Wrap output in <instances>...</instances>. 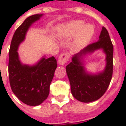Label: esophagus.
<instances>
[{
  "instance_id": "obj_1",
  "label": "esophagus",
  "mask_w": 126,
  "mask_h": 126,
  "mask_svg": "<svg viewBox=\"0 0 126 126\" xmlns=\"http://www.w3.org/2000/svg\"><path fill=\"white\" fill-rule=\"evenodd\" d=\"M69 59V53L64 52L59 56V57L58 59V62L60 65H64L68 61Z\"/></svg>"
}]
</instances>
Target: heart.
<instances>
[{
	"instance_id": "b5f03b06",
	"label": "heart",
	"mask_w": 126,
	"mask_h": 126,
	"mask_svg": "<svg viewBox=\"0 0 126 126\" xmlns=\"http://www.w3.org/2000/svg\"><path fill=\"white\" fill-rule=\"evenodd\" d=\"M78 32L76 42L77 44H83L92 37L94 28L89 24L84 26L82 21H73L61 26L59 30V35L60 37H69L76 35Z\"/></svg>"
}]
</instances>
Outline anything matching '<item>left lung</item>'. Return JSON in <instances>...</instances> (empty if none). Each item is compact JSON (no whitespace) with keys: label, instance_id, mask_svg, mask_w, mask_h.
<instances>
[{"label":"left lung","instance_id":"1","mask_svg":"<svg viewBox=\"0 0 126 126\" xmlns=\"http://www.w3.org/2000/svg\"><path fill=\"white\" fill-rule=\"evenodd\" d=\"M103 49L107 57V65L104 72L97 75L87 74L80 61L82 55L95 49ZM113 46L108 31L103 27L98 41L88 45L72 57V61L66 66L71 94L77 100L90 103L99 99L110 84L113 67Z\"/></svg>","mask_w":126,"mask_h":126}]
</instances>
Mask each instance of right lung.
<instances>
[{
  "label": "right lung",
  "mask_w": 126,
  "mask_h": 126,
  "mask_svg": "<svg viewBox=\"0 0 126 126\" xmlns=\"http://www.w3.org/2000/svg\"><path fill=\"white\" fill-rule=\"evenodd\" d=\"M42 15L36 14L26 18L15 32L9 52V76L11 90L21 102L30 106L39 105L47 99L57 67L54 57L42 58L33 66L23 65L19 60L17 51L19 45L25 38L30 26Z\"/></svg>",
  "instance_id": "obj_1"
}]
</instances>
